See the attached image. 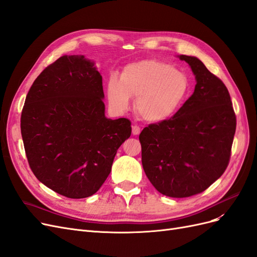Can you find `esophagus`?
Wrapping results in <instances>:
<instances>
[{
	"label": "esophagus",
	"mask_w": 257,
	"mask_h": 257,
	"mask_svg": "<svg viewBox=\"0 0 257 257\" xmlns=\"http://www.w3.org/2000/svg\"><path fill=\"white\" fill-rule=\"evenodd\" d=\"M132 133H133V135H139L141 134V127L138 125H133V127H132Z\"/></svg>",
	"instance_id": "34e87169"
}]
</instances>
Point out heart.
<instances>
[{
  "mask_svg": "<svg viewBox=\"0 0 257 257\" xmlns=\"http://www.w3.org/2000/svg\"><path fill=\"white\" fill-rule=\"evenodd\" d=\"M190 81L186 75L159 60H143L124 67L120 79L107 82V98L111 109L124 113L136 97V110L150 123L168 121L188 98Z\"/></svg>",
  "mask_w": 257,
  "mask_h": 257,
  "instance_id": "obj_1",
  "label": "heart"
}]
</instances>
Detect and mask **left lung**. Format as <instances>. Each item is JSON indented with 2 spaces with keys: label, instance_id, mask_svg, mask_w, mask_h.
Returning <instances> with one entry per match:
<instances>
[{
  "label": "left lung",
  "instance_id": "1",
  "mask_svg": "<svg viewBox=\"0 0 257 257\" xmlns=\"http://www.w3.org/2000/svg\"><path fill=\"white\" fill-rule=\"evenodd\" d=\"M195 89L168 121L145 127L139 142L146 176L163 195L189 197L208 189L226 169L236 115L225 84L198 58L180 54Z\"/></svg>",
  "mask_w": 257,
  "mask_h": 257
}]
</instances>
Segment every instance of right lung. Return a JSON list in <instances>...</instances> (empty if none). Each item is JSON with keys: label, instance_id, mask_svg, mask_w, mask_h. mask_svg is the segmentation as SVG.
Instances as JSON below:
<instances>
[{"label": "right lung", "instance_id": "add662e5", "mask_svg": "<svg viewBox=\"0 0 257 257\" xmlns=\"http://www.w3.org/2000/svg\"><path fill=\"white\" fill-rule=\"evenodd\" d=\"M102 75L81 54L46 67L26 97L21 135L29 164L43 184L68 198L95 194L111 172L130 120L108 119Z\"/></svg>", "mask_w": 257, "mask_h": 257}]
</instances>
